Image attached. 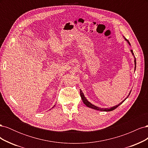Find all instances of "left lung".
<instances>
[{
  "label": "left lung",
  "instance_id": "1",
  "mask_svg": "<svg viewBox=\"0 0 148 148\" xmlns=\"http://www.w3.org/2000/svg\"><path fill=\"white\" fill-rule=\"evenodd\" d=\"M124 37V36H123ZM124 38H125V39L126 40V41L128 42V43L130 44V42L128 41V40L125 38V37H124ZM131 52H132V55L134 56V57H135V69H136V58H135V55H134V53H133V51L132 50H131ZM131 91H132V90H131ZM131 91L130 92V93H129V95H128V96L125 98V99L122 101V102H121L120 104H119L118 105H117V106H114V107H110V108H100V107H97V106H95V105H93V104H92L91 102H89L86 99V97H85V96H84V94H83V92H82V91L81 90V89H80V96H81V97H82V101H83V103L84 104L86 105L87 107H89V108H91V109H95V110H101V111H105V112H109V111H112V110H114V109H115L116 108H117V107H118L120 104H122V103L126 100L127 98H128V97L129 96V95H130V92H131Z\"/></svg>",
  "mask_w": 148,
  "mask_h": 148
}]
</instances>
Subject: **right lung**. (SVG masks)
<instances>
[{"instance_id": "right-lung-1", "label": "right lung", "mask_w": 148, "mask_h": 148, "mask_svg": "<svg viewBox=\"0 0 148 148\" xmlns=\"http://www.w3.org/2000/svg\"><path fill=\"white\" fill-rule=\"evenodd\" d=\"M53 107H54V106H53ZM53 107H52V108H53Z\"/></svg>"}]
</instances>
